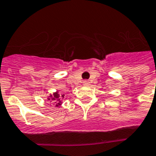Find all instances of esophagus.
Here are the masks:
<instances>
[{
    "label": "esophagus",
    "mask_w": 156,
    "mask_h": 156,
    "mask_svg": "<svg viewBox=\"0 0 156 156\" xmlns=\"http://www.w3.org/2000/svg\"><path fill=\"white\" fill-rule=\"evenodd\" d=\"M90 84V82L87 80H85V81H83V85L84 86H88Z\"/></svg>",
    "instance_id": "1"
}]
</instances>
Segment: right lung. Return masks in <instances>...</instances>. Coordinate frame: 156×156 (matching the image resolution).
<instances>
[{
    "mask_svg": "<svg viewBox=\"0 0 156 156\" xmlns=\"http://www.w3.org/2000/svg\"><path fill=\"white\" fill-rule=\"evenodd\" d=\"M64 98V95H60L58 91L53 93V95H51L48 97V100H50L56 107H59L62 104V99Z\"/></svg>",
    "mask_w": 156,
    "mask_h": 156,
    "instance_id": "add662e5",
    "label": "right lung"
}]
</instances>
